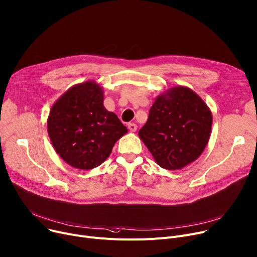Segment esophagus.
Returning <instances> with one entry per match:
<instances>
[{"instance_id": "obj_1", "label": "esophagus", "mask_w": 257, "mask_h": 257, "mask_svg": "<svg viewBox=\"0 0 257 257\" xmlns=\"http://www.w3.org/2000/svg\"><path fill=\"white\" fill-rule=\"evenodd\" d=\"M128 129L131 132H135L136 130H138V126H136V124H134V123H129L128 124Z\"/></svg>"}]
</instances>
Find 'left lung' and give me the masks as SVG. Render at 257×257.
Masks as SVG:
<instances>
[{
    "mask_svg": "<svg viewBox=\"0 0 257 257\" xmlns=\"http://www.w3.org/2000/svg\"><path fill=\"white\" fill-rule=\"evenodd\" d=\"M212 118L204 101L179 85L156 98L139 135L160 167L181 169L201 155L210 140Z\"/></svg>",
    "mask_w": 257,
    "mask_h": 257,
    "instance_id": "obj_1",
    "label": "left lung"
}]
</instances>
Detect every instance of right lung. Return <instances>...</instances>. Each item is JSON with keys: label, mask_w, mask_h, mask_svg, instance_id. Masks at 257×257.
Instances as JSON below:
<instances>
[{"label": "right lung", "mask_w": 257, "mask_h": 257, "mask_svg": "<svg viewBox=\"0 0 257 257\" xmlns=\"http://www.w3.org/2000/svg\"><path fill=\"white\" fill-rule=\"evenodd\" d=\"M103 91L95 81L73 85L51 107L47 132L60 157L78 169L104 162L127 128L103 105Z\"/></svg>", "instance_id": "obj_1"}]
</instances>
